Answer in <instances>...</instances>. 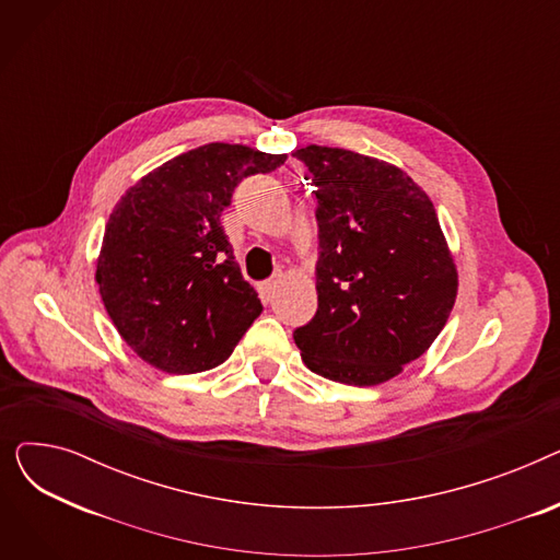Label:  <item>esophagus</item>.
<instances>
[{"label": "esophagus", "instance_id": "obj_1", "mask_svg": "<svg viewBox=\"0 0 560 560\" xmlns=\"http://www.w3.org/2000/svg\"><path fill=\"white\" fill-rule=\"evenodd\" d=\"M277 279H270V281H262L260 285H258V295L268 302L272 295H275V290H277Z\"/></svg>", "mask_w": 560, "mask_h": 560}]
</instances>
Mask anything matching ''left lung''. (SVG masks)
<instances>
[{"mask_svg": "<svg viewBox=\"0 0 560 560\" xmlns=\"http://www.w3.org/2000/svg\"><path fill=\"white\" fill-rule=\"evenodd\" d=\"M313 174L317 313L295 338L306 368L376 386L420 359L454 308L458 275L427 192L340 147L292 152Z\"/></svg>", "mask_w": 560, "mask_h": 560, "instance_id": "left-lung-1", "label": "left lung"}]
</instances>
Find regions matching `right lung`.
Here are the masks:
<instances>
[{"label":"right lung","instance_id":"1","mask_svg":"<svg viewBox=\"0 0 560 560\" xmlns=\"http://www.w3.org/2000/svg\"><path fill=\"white\" fill-rule=\"evenodd\" d=\"M283 161L209 142L142 176L115 203L97 283L113 325L142 361L170 374L218 368L260 315L220 215L245 176Z\"/></svg>","mask_w":560,"mask_h":560}]
</instances>
